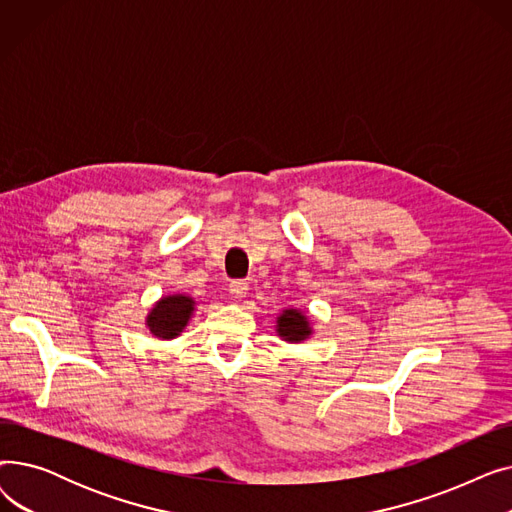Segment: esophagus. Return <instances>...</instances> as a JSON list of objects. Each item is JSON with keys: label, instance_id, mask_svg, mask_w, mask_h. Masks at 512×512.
<instances>
[{"label": "esophagus", "instance_id": "esophagus-1", "mask_svg": "<svg viewBox=\"0 0 512 512\" xmlns=\"http://www.w3.org/2000/svg\"><path fill=\"white\" fill-rule=\"evenodd\" d=\"M247 292H249V284H247L245 280H234V282L230 284V294H232L234 299L247 297Z\"/></svg>", "mask_w": 512, "mask_h": 512}]
</instances>
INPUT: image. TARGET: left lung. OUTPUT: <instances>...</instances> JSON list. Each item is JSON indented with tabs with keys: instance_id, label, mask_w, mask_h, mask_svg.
<instances>
[{
	"instance_id": "8db88e82",
	"label": "left lung",
	"mask_w": 512,
	"mask_h": 512,
	"mask_svg": "<svg viewBox=\"0 0 512 512\" xmlns=\"http://www.w3.org/2000/svg\"><path fill=\"white\" fill-rule=\"evenodd\" d=\"M276 332L286 342H303L313 334V328L309 324L307 313L301 309H282V313L276 317Z\"/></svg>"
}]
</instances>
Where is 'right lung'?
Instances as JSON below:
<instances>
[{"instance_id": "add662e5", "label": "right lung", "mask_w": 512, "mask_h": 512, "mask_svg": "<svg viewBox=\"0 0 512 512\" xmlns=\"http://www.w3.org/2000/svg\"><path fill=\"white\" fill-rule=\"evenodd\" d=\"M195 311V301L186 294H168L161 297L147 313L145 326L159 340H172L182 334L188 319Z\"/></svg>"}]
</instances>
